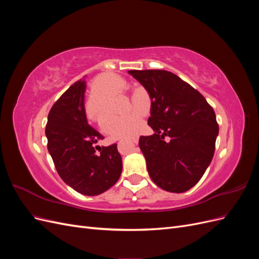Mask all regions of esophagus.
<instances>
[{
    "instance_id": "esophagus-1",
    "label": "esophagus",
    "mask_w": 259,
    "mask_h": 259,
    "mask_svg": "<svg viewBox=\"0 0 259 259\" xmlns=\"http://www.w3.org/2000/svg\"><path fill=\"white\" fill-rule=\"evenodd\" d=\"M137 143H138V139L136 138V139H133L132 142H131V145L133 146V147H135V145H137Z\"/></svg>"
}]
</instances>
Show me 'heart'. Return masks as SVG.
Listing matches in <instances>:
<instances>
[{"label": "heart", "instance_id": "b5f03b06", "mask_svg": "<svg viewBox=\"0 0 259 259\" xmlns=\"http://www.w3.org/2000/svg\"><path fill=\"white\" fill-rule=\"evenodd\" d=\"M126 89V83L121 77L113 73H104L99 75L92 89V99L86 106V113L91 120H99L116 96H119ZM130 111H135L128 115L119 116L108 114L101 123V128L105 133L116 139H126L134 137L142 127L140 113H146L143 106L135 100H132ZM138 112L136 113V111Z\"/></svg>", "mask_w": 259, "mask_h": 259}]
</instances>
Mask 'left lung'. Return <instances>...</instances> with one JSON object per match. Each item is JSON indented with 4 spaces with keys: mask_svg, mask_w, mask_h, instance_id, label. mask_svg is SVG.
Masks as SVG:
<instances>
[{
    "mask_svg": "<svg viewBox=\"0 0 259 259\" xmlns=\"http://www.w3.org/2000/svg\"><path fill=\"white\" fill-rule=\"evenodd\" d=\"M151 99L150 136H140L149 176L168 192L182 193L198 184L215 152L216 115L206 99L165 70H130ZM169 138L165 140V137Z\"/></svg>",
    "mask_w": 259,
    "mask_h": 259,
    "instance_id": "1",
    "label": "left lung"
}]
</instances>
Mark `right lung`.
I'll list each match as a JSON object with an SVG mask.
<instances>
[{
    "label": "right lung",
    "instance_id": "1",
    "mask_svg": "<svg viewBox=\"0 0 259 259\" xmlns=\"http://www.w3.org/2000/svg\"><path fill=\"white\" fill-rule=\"evenodd\" d=\"M85 77L76 81L54 104L45 135L48 149L61 179L84 195H98L111 188L122 173L116 145L96 146L104 136L89 124L84 98Z\"/></svg>",
    "mask_w": 259,
    "mask_h": 259
}]
</instances>
